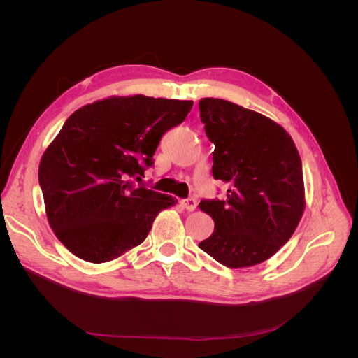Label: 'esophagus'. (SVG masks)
I'll use <instances>...</instances> for the list:
<instances>
[{
	"mask_svg": "<svg viewBox=\"0 0 358 358\" xmlns=\"http://www.w3.org/2000/svg\"><path fill=\"white\" fill-rule=\"evenodd\" d=\"M180 204L183 206V209H187L188 212L196 210L197 208V200L196 199H187V200H182Z\"/></svg>",
	"mask_w": 358,
	"mask_h": 358,
	"instance_id": "1",
	"label": "esophagus"
}]
</instances>
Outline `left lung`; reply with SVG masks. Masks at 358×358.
Returning a JSON list of instances; mask_svg holds the SVG:
<instances>
[{"mask_svg": "<svg viewBox=\"0 0 358 358\" xmlns=\"http://www.w3.org/2000/svg\"><path fill=\"white\" fill-rule=\"evenodd\" d=\"M199 107L215 145L212 175L230 185L225 201L200 203L215 230L199 248L222 266L252 267L289 241L305 212L299 150L262 113L221 99H201Z\"/></svg>", "mask_w": 358, "mask_h": 358, "instance_id": "8db88e82", "label": "left lung"}]
</instances>
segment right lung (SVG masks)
Segmentation results:
<instances>
[{
    "label": "right lung",
    "instance_id": "add662e5",
    "mask_svg": "<svg viewBox=\"0 0 358 358\" xmlns=\"http://www.w3.org/2000/svg\"><path fill=\"white\" fill-rule=\"evenodd\" d=\"M192 101L142 94L86 104L43 154L38 182L50 229L71 254L106 263L142 243L157 215L178 200L137 187L167 129Z\"/></svg>",
    "mask_w": 358,
    "mask_h": 358
}]
</instances>
